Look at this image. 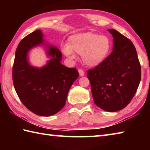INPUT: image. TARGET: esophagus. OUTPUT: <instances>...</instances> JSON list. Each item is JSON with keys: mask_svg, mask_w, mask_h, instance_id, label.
Listing matches in <instances>:
<instances>
[{"mask_svg": "<svg viewBox=\"0 0 150 150\" xmlns=\"http://www.w3.org/2000/svg\"><path fill=\"white\" fill-rule=\"evenodd\" d=\"M78 71H79V76H80V77H83V76L85 75V72L83 71V70L79 69Z\"/></svg>", "mask_w": 150, "mask_h": 150, "instance_id": "1", "label": "esophagus"}]
</instances>
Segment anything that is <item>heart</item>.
I'll use <instances>...</instances> for the list:
<instances>
[{"instance_id":"obj_1","label":"heart","mask_w":150,"mask_h":150,"mask_svg":"<svg viewBox=\"0 0 150 150\" xmlns=\"http://www.w3.org/2000/svg\"><path fill=\"white\" fill-rule=\"evenodd\" d=\"M111 48V40L107 35L87 32L69 36L67 45L62 47V52L70 59L75 58L74 53L81 55L85 65L95 67L106 59Z\"/></svg>"}]
</instances>
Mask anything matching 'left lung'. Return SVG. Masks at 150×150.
Instances as JSON below:
<instances>
[{
    "label": "left lung",
    "instance_id": "8db88e82",
    "mask_svg": "<svg viewBox=\"0 0 150 150\" xmlns=\"http://www.w3.org/2000/svg\"><path fill=\"white\" fill-rule=\"evenodd\" d=\"M113 51L102 64L87 71L96 105L107 112L122 110L128 105L141 80V67L133 43L116 30Z\"/></svg>",
    "mask_w": 150,
    "mask_h": 150
}]
</instances>
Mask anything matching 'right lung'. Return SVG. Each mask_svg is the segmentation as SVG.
<instances>
[{"label": "right lung", "instance_id": "1", "mask_svg": "<svg viewBox=\"0 0 150 150\" xmlns=\"http://www.w3.org/2000/svg\"><path fill=\"white\" fill-rule=\"evenodd\" d=\"M39 45H45L50 57L40 68L30 65L28 58L29 51ZM62 59L59 50L45 43L40 30L28 35L18 45L12 69L14 87L23 105L35 115L50 116L62 110L70 87L79 77L76 68L63 65Z\"/></svg>", "mask_w": 150, "mask_h": 150}]
</instances>
